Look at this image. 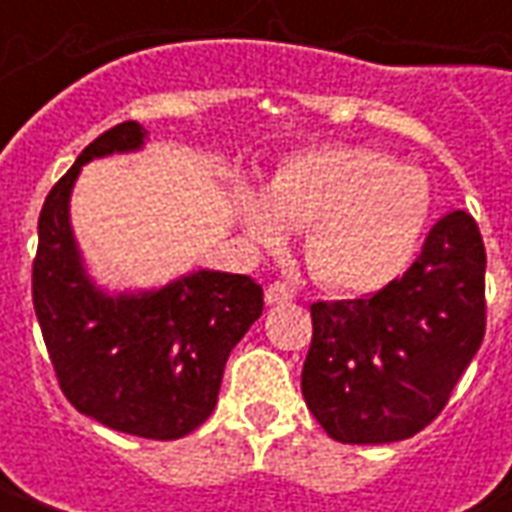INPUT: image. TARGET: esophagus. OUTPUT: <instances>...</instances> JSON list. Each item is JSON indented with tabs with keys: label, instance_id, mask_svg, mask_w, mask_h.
Returning a JSON list of instances; mask_svg holds the SVG:
<instances>
[{
	"label": "esophagus",
	"instance_id": "1",
	"mask_svg": "<svg viewBox=\"0 0 512 512\" xmlns=\"http://www.w3.org/2000/svg\"><path fill=\"white\" fill-rule=\"evenodd\" d=\"M296 299V290L290 288L288 282H271L266 288V304H288Z\"/></svg>",
	"mask_w": 512,
	"mask_h": 512
}]
</instances>
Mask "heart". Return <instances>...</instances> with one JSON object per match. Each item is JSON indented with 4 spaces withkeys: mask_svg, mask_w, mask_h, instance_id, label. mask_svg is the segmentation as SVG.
<instances>
[{
    "mask_svg": "<svg viewBox=\"0 0 512 512\" xmlns=\"http://www.w3.org/2000/svg\"><path fill=\"white\" fill-rule=\"evenodd\" d=\"M241 216L268 249L285 241V227H307L312 277L340 293H373L417 257L430 189L422 172L373 147H312L279 164L266 197L244 191Z\"/></svg>",
    "mask_w": 512,
    "mask_h": 512,
    "instance_id": "obj_1",
    "label": "heart"
}]
</instances>
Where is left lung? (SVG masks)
Here are the masks:
<instances>
[{"instance_id":"8db88e82","label":"left lung","mask_w":512,"mask_h":512,"mask_svg":"<svg viewBox=\"0 0 512 512\" xmlns=\"http://www.w3.org/2000/svg\"><path fill=\"white\" fill-rule=\"evenodd\" d=\"M301 392L334 441L389 444L430 425L485 334V246L452 211L422 255L373 296L312 304Z\"/></svg>"}]
</instances>
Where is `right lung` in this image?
I'll return each instance as SVG.
<instances>
[{
  "label": "right lung",
  "mask_w": 512,
  "mask_h": 512,
  "mask_svg": "<svg viewBox=\"0 0 512 512\" xmlns=\"http://www.w3.org/2000/svg\"><path fill=\"white\" fill-rule=\"evenodd\" d=\"M136 120L84 147L38 219L32 301L65 397L106 428L169 441L200 428L219 400L227 356L263 315V288L227 271H191L153 290H104L84 266L71 194L87 161L134 153Z\"/></svg>",
  "instance_id": "obj_1"
}]
</instances>
